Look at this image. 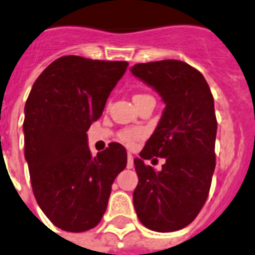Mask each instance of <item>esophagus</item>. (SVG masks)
<instances>
[{
  "mask_svg": "<svg viewBox=\"0 0 255 255\" xmlns=\"http://www.w3.org/2000/svg\"><path fill=\"white\" fill-rule=\"evenodd\" d=\"M127 167L128 169H132L133 167V156L131 154L127 155Z\"/></svg>",
  "mask_w": 255,
  "mask_h": 255,
  "instance_id": "1",
  "label": "esophagus"
}]
</instances>
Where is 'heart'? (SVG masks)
Segmentation results:
<instances>
[{
    "label": "heart",
    "instance_id": "obj_1",
    "mask_svg": "<svg viewBox=\"0 0 255 255\" xmlns=\"http://www.w3.org/2000/svg\"><path fill=\"white\" fill-rule=\"evenodd\" d=\"M142 96H144V94H135L133 99L142 97ZM144 135H146V131L142 128H126L120 132V140L126 143L128 147H133L136 144V142L144 137Z\"/></svg>",
    "mask_w": 255,
    "mask_h": 255
}]
</instances>
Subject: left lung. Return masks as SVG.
I'll use <instances>...</instances> for the list:
<instances>
[{
	"instance_id": "left-lung-1",
	"label": "left lung",
	"mask_w": 255,
	"mask_h": 255,
	"mask_svg": "<svg viewBox=\"0 0 255 255\" xmlns=\"http://www.w3.org/2000/svg\"><path fill=\"white\" fill-rule=\"evenodd\" d=\"M131 73L166 104L155 131L135 158L133 205L144 227L171 233L190 224L205 204L214 175L218 122L214 97L199 70L181 60L137 63ZM165 157L162 170L143 159Z\"/></svg>"
}]
</instances>
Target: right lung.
I'll return each mask as SVG.
<instances>
[{
	"instance_id": "obj_1",
	"label": "right lung",
	"mask_w": 255,
	"mask_h": 255,
	"mask_svg": "<svg viewBox=\"0 0 255 255\" xmlns=\"http://www.w3.org/2000/svg\"><path fill=\"white\" fill-rule=\"evenodd\" d=\"M127 62L67 55L54 60L32 86L22 124L33 195L52 224L69 233L96 227L115 178L127 166L120 143L92 155L88 135L103 115Z\"/></svg>"
}]
</instances>
